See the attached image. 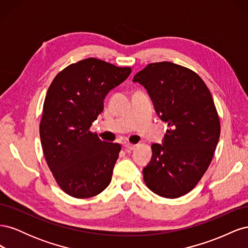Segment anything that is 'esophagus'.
<instances>
[{"label":"esophagus","mask_w":248,"mask_h":248,"mask_svg":"<svg viewBox=\"0 0 248 248\" xmlns=\"http://www.w3.org/2000/svg\"><path fill=\"white\" fill-rule=\"evenodd\" d=\"M124 147L126 151H132V150H134V148H136V145L130 144V142H126V144H124Z\"/></svg>","instance_id":"34e87169"}]
</instances>
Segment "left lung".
<instances>
[{
    "instance_id": "left-lung-1",
    "label": "left lung",
    "mask_w": 248,
    "mask_h": 248,
    "mask_svg": "<svg viewBox=\"0 0 248 248\" xmlns=\"http://www.w3.org/2000/svg\"><path fill=\"white\" fill-rule=\"evenodd\" d=\"M152 98L169 129L163 145L153 144L142 170L148 188L167 199L192 190L212 161L220 121L208 87L198 73L171 62L150 63L133 78Z\"/></svg>"
}]
</instances>
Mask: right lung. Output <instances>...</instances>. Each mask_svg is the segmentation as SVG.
<instances>
[{
  "label": "right lung",
  "instance_id": "1",
  "mask_svg": "<svg viewBox=\"0 0 248 248\" xmlns=\"http://www.w3.org/2000/svg\"><path fill=\"white\" fill-rule=\"evenodd\" d=\"M130 72V67L89 58L67 66L51 81L40 140L52 176L70 197H95L110 183L121 145L101 140L90 127L103 110L104 97Z\"/></svg>",
  "mask_w": 248,
  "mask_h": 248
}]
</instances>
